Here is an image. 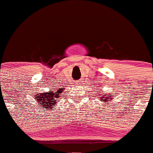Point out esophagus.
I'll use <instances>...</instances> for the list:
<instances>
[{"instance_id":"obj_1","label":"esophagus","mask_w":153,"mask_h":153,"mask_svg":"<svg viewBox=\"0 0 153 153\" xmlns=\"http://www.w3.org/2000/svg\"><path fill=\"white\" fill-rule=\"evenodd\" d=\"M80 83H81V80H78L77 82H76V83H77V84H79Z\"/></svg>"}]
</instances>
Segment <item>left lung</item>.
<instances>
[{
  "label": "left lung",
  "mask_w": 153,
  "mask_h": 153,
  "mask_svg": "<svg viewBox=\"0 0 153 153\" xmlns=\"http://www.w3.org/2000/svg\"><path fill=\"white\" fill-rule=\"evenodd\" d=\"M99 93V92H98ZM97 93V96H100V98H101V102H106V103H107L108 101H109V100H111V99H113V93H107V94H104V93H101V94H100V93ZM110 103V102H109Z\"/></svg>",
  "instance_id": "1"
}]
</instances>
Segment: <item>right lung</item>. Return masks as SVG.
<instances>
[{"instance_id":"1","label":"right lung","mask_w":153,"mask_h":153,"mask_svg":"<svg viewBox=\"0 0 153 153\" xmlns=\"http://www.w3.org/2000/svg\"><path fill=\"white\" fill-rule=\"evenodd\" d=\"M51 91L44 92V93H36L34 96L35 100L37 104H40L36 107L38 108L42 106L41 109H47V110H51L55 104L56 103V101L58 100L61 99V93H63V88H53Z\"/></svg>"}]
</instances>
